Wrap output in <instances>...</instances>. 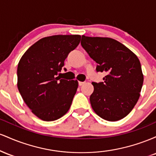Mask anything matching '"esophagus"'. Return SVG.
Masks as SVG:
<instances>
[{"label":"esophagus","instance_id":"esophagus-1","mask_svg":"<svg viewBox=\"0 0 156 156\" xmlns=\"http://www.w3.org/2000/svg\"><path fill=\"white\" fill-rule=\"evenodd\" d=\"M84 83H85V82H83V81H78V85H79V86H82V85H83Z\"/></svg>","mask_w":156,"mask_h":156}]
</instances>
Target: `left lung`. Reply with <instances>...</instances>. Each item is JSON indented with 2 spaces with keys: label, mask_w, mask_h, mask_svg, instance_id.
<instances>
[{
  "label": "left lung",
  "mask_w": 156,
  "mask_h": 156,
  "mask_svg": "<svg viewBox=\"0 0 156 156\" xmlns=\"http://www.w3.org/2000/svg\"><path fill=\"white\" fill-rule=\"evenodd\" d=\"M81 46L96 62L97 72L105 73L103 82H92L90 103L105 120L126 117L136 104L144 76L138 57L124 44L112 38L82 36Z\"/></svg>",
  "instance_id": "8db88e82"
}]
</instances>
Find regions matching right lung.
Returning <instances> with one entry per match:
<instances>
[{"instance_id": "right-lung-1", "label": "right lung", "mask_w": 156, "mask_h": 156, "mask_svg": "<svg viewBox=\"0 0 156 156\" xmlns=\"http://www.w3.org/2000/svg\"><path fill=\"white\" fill-rule=\"evenodd\" d=\"M80 41V35L44 37L28 48L20 60L19 92L28 108L42 120L59 119L70 108L78 83L59 76L64 60Z\"/></svg>"}]
</instances>
